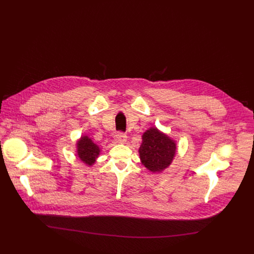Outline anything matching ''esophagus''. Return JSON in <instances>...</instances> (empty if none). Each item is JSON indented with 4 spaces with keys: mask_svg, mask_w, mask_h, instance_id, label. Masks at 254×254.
I'll return each mask as SVG.
<instances>
[{
    "mask_svg": "<svg viewBox=\"0 0 254 254\" xmlns=\"http://www.w3.org/2000/svg\"><path fill=\"white\" fill-rule=\"evenodd\" d=\"M115 138H116L117 142L123 143V142H125L127 140V134L125 132H123V131H119V132L116 133Z\"/></svg>",
    "mask_w": 254,
    "mask_h": 254,
    "instance_id": "34e87169",
    "label": "esophagus"
}]
</instances>
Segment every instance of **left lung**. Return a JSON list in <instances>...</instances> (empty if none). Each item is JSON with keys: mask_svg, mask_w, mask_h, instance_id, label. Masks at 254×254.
<instances>
[{"mask_svg": "<svg viewBox=\"0 0 254 254\" xmlns=\"http://www.w3.org/2000/svg\"><path fill=\"white\" fill-rule=\"evenodd\" d=\"M138 152L144 167L152 172H161L171 164L176 152V143L152 127L143 133Z\"/></svg>", "mask_w": 254, "mask_h": 254, "instance_id": "obj_1", "label": "left lung"}]
</instances>
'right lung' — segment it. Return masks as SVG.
<instances>
[{"label": "right lung", "mask_w": 254, "mask_h": 254, "mask_svg": "<svg viewBox=\"0 0 254 254\" xmlns=\"http://www.w3.org/2000/svg\"><path fill=\"white\" fill-rule=\"evenodd\" d=\"M77 154L83 163L90 166L99 155V148L88 136H82L77 142Z\"/></svg>", "instance_id": "right-lung-1"}]
</instances>
